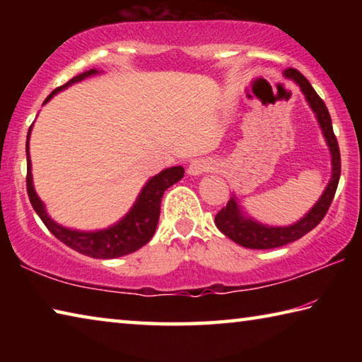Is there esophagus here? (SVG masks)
<instances>
[{
  "label": "esophagus",
  "mask_w": 362,
  "mask_h": 362,
  "mask_svg": "<svg viewBox=\"0 0 362 362\" xmlns=\"http://www.w3.org/2000/svg\"><path fill=\"white\" fill-rule=\"evenodd\" d=\"M209 169H211L209 161H206V159H203V158H198V159H194V161L189 163L187 173L189 175H201V174L207 173Z\"/></svg>",
  "instance_id": "esophagus-1"
}]
</instances>
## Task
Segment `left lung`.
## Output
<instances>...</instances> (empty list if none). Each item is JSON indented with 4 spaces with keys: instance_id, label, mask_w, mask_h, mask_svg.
Listing matches in <instances>:
<instances>
[{
    "instance_id": "8db88e82",
    "label": "left lung",
    "mask_w": 362,
    "mask_h": 362,
    "mask_svg": "<svg viewBox=\"0 0 362 362\" xmlns=\"http://www.w3.org/2000/svg\"><path fill=\"white\" fill-rule=\"evenodd\" d=\"M284 76L292 79L298 86L302 94L305 95V100L308 102L311 112L316 116L317 124L321 127L322 136L326 139V144L330 151L332 175H330L327 187L324 188L321 198L316 201V204L302 218L297 220L296 223L287 226H269L257 222L252 217H247L241 209V206L238 204L236 196L233 194L226 206L216 216V225L231 241H235L236 244L247 249H274L286 246V244L300 240L306 233L313 230L324 218V216H326L340 179V150L334 136L332 121H330L326 103L316 94V90L310 84L308 79L296 69L284 70Z\"/></svg>"
}]
</instances>
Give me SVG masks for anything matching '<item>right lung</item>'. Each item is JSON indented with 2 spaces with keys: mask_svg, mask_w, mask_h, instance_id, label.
Instances as JSON below:
<instances>
[{
  "mask_svg": "<svg viewBox=\"0 0 362 362\" xmlns=\"http://www.w3.org/2000/svg\"><path fill=\"white\" fill-rule=\"evenodd\" d=\"M99 73L102 71L90 69L81 73V75L71 78L69 83L54 89L52 93L46 97L45 103L51 100L54 95L60 93V90L69 88V86L83 81L84 78L99 75ZM32 127L33 126H30L27 136V193L35 212L38 214L42 223L47 226V230L51 231L57 240L66 244V246L71 247L73 250H76V252L88 257H94V259H116V257L132 254L151 240L153 235H155L159 220V209H161L163 194L169 187H173L174 183L182 179L183 174H185V169L182 166H173L161 170V173L156 174L155 177H151V179L145 183L144 188L140 189L136 203L131 207V211L127 212L119 222L113 223L112 226H108V228L95 231H79L66 228V226L54 222V220L49 217L45 203H42L40 196L35 192L32 161H30L28 151Z\"/></svg>",
  "mask_w": 362,
  "mask_h": 362,
  "instance_id": "obj_1",
  "label": "right lung"
}]
</instances>
